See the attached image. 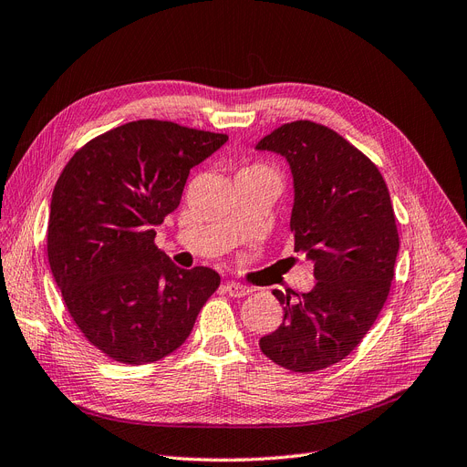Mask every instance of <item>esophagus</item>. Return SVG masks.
Returning a JSON list of instances; mask_svg holds the SVG:
<instances>
[{
	"label": "esophagus",
	"instance_id": "1",
	"mask_svg": "<svg viewBox=\"0 0 467 467\" xmlns=\"http://www.w3.org/2000/svg\"><path fill=\"white\" fill-rule=\"evenodd\" d=\"M223 290H225L233 297H244V296H250L254 292V288L244 286V284H238V282H227L225 286H223Z\"/></svg>",
	"mask_w": 467,
	"mask_h": 467
}]
</instances>
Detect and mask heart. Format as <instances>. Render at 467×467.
Returning a JSON list of instances; mask_svg holds the SVG:
<instances>
[{
    "mask_svg": "<svg viewBox=\"0 0 467 467\" xmlns=\"http://www.w3.org/2000/svg\"><path fill=\"white\" fill-rule=\"evenodd\" d=\"M248 171H261V173H271V175H273V171H271V170H267V168H263V166H255V168H250Z\"/></svg>",
    "mask_w": 467,
    "mask_h": 467,
    "instance_id": "b5f03b06",
    "label": "heart"
}]
</instances>
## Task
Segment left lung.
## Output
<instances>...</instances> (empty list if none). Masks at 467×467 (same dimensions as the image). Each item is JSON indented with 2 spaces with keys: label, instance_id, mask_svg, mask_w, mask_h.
I'll use <instances>...</instances> for the list:
<instances>
[{
  "label": "left lung",
  "instance_id": "obj_1",
  "mask_svg": "<svg viewBox=\"0 0 467 467\" xmlns=\"http://www.w3.org/2000/svg\"><path fill=\"white\" fill-rule=\"evenodd\" d=\"M255 150L286 158L294 179V252L315 263V288L273 294L284 322L259 339L263 355L294 372L346 358L372 328L393 280L399 234L388 185L372 161L327 126L284 124Z\"/></svg>",
  "mask_w": 467,
  "mask_h": 467
}]
</instances>
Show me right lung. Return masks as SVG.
I'll return each instance as SVG.
<instances>
[{"label": "right lung", "mask_w": 467, "mask_h": 467, "mask_svg": "<svg viewBox=\"0 0 467 467\" xmlns=\"http://www.w3.org/2000/svg\"><path fill=\"white\" fill-rule=\"evenodd\" d=\"M227 135L137 119L79 149L49 208L47 257L76 327L107 357L147 364L183 343L221 276L181 269L154 227L177 210L187 177Z\"/></svg>", "instance_id": "obj_1"}]
</instances>
